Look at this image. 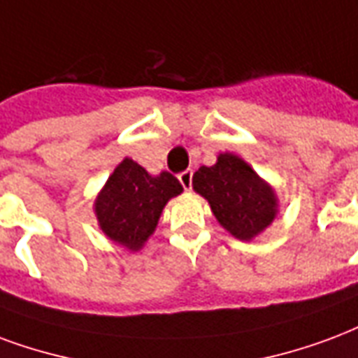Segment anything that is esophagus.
Instances as JSON below:
<instances>
[{
    "mask_svg": "<svg viewBox=\"0 0 358 358\" xmlns=\"http://www.w3.org/2000/svg\"><path fill=\"white\" fill-rule=\"evenodd\" d=\"M178 180H180V184L184 186V189H186V192H189V189H192V182H193V171H192V169H187V171L180 172Z\"/></svg>",
    "mask_w": 358,
    "mask_h": 358,
    "instance_id": "obj_1",
    "label": "esophagus"
}]
</instances>
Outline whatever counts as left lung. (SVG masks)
<instances>
[{
  "label": "left lung",
  "mask_w": 358,
  "mask_h": 358,
  "mask_svg": "<svg viewBox=\"0 0 358 358\" xmlns=\"http://www.w3.org/2000/svg\"><path fill=\"white\" fill-rule=\"evenodd\" d=\"M193 189L208 201L220 224L241 241L264 231L277 213L273 189L231 153H222L216 165L201 166L193 174Z\"/></svg>",
  "instance_id": "8db88e82"
}]
</instances>
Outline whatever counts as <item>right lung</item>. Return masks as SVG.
<instances>
[{
    "label": "right lung",
    "instance_id": "add662e5",
    "mask_svg": "<svg viewBox=\"0 0 358 358\" xmlns=\"http://www.w3.org/2000/svg\"><path fill=\"white\" fill-rule=\"evenodd\" d=\"M180 193L182 184L171 172L150 176L138 163L125 159L98 195L94 213L110 239L138 250L157 226L166 201Z\"/></svg>",
    "mask_w": 358,
    "mask_h": 358
}]
</instances>
